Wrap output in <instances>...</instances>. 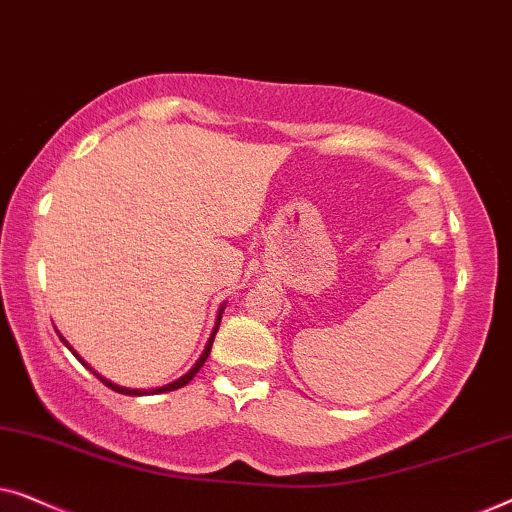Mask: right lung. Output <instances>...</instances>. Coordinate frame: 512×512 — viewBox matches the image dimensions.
I'll list each match as a JSON object with an SVG mask.
<instances>
[{
    "instance_id": "obj_1",
    "label": "right lung",
    "mask_w": 512,
    "mask_h": 512,
    "mask_svg": "<svg viewBox=\"0 0 512 512\" xmlns=\"http://www.w3.org/2000/svg\"><path fill=\"white\" fill-rule=\"evenodd\" d=\"M221 314H223V307H221V310H219V317H216V326H214V331H212V338H209V340H207V345H205V352H202V354H200V359H198V361H195V366H193L191 370H188V373H186L184 377H179V380H174V382H170V384H165V387L151 389V391H142V389H125V387H118V384H114V382L104 380V377H102L100 373H97V370H95V368H90V366H88V363H86V361H83V359H81V356L74 352V347H72V345H69V342H67L65 338H62V335H60V333H58V335H60V340H62V342H65V345H67V349H69V352H72V354L76 356V359H79V361L83 363V366H86V368L90 370V373H95V377H97V380H102L104 384H107V387H109V389H114V391H118V394H125V396H142V394H165V391H174V389H181V387H184V384H188V382H191V380H193V377H195V373H198V370H200L202 366H205L207 356H209V352H212V342H214V335H216V331H219V324H221Z\"/></svg>"
}]
</instances>
